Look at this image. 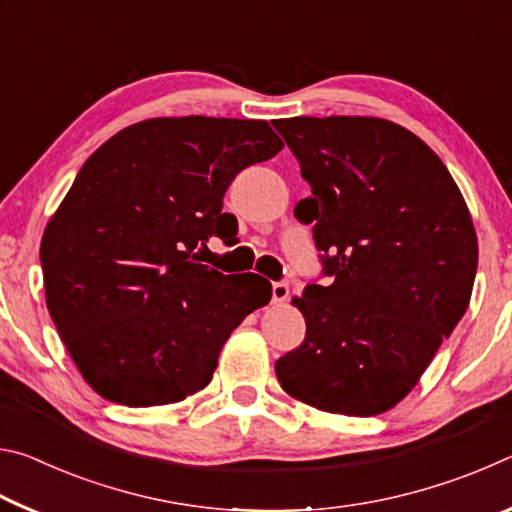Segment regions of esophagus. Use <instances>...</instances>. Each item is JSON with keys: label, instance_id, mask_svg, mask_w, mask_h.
<instances>
[{"label": "esophagus", "instance_id": "esophagus-1", "mask_svg": "<svg viewBox=\"0 0 512 512\" xmlns=\"http://www.w3.org/2000/svg\"><path fill=\"white\" fill-rule=\"evenodd\" d=\"M289 298V282H273V302H284Z\"/></svg>", "mask_w": 512, "mask_h": 512}]
</instances>
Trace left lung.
Listing matches in <instances>:
<instances>
[{
  "instance_id": "left-lung-1",
  "label": "left lung",
  "mask_w": 512,
  "mask_h": 512,
  "mask_svg": "<svg viewBox=\"0 0 512 512\" xmlns=\"http://www.w3.org/2000/svg\"><path fill=\"white\" fill-rule=\"evenodd\" d=\"M300 162L323 275L298 309L305 341L275 361L280 386L320 411L377 415L402 400L470 305L472 216L443 160L377 117L273 121Z\"/></svg>"
}]
</instances>
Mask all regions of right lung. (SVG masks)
<instances>
[{
  "label": "right lung",
  "mask_w": 512,
  "mask_h": 512,
  "mask_svg": "<svg viewBox=\"0 0 512 512\" xmlns=\"http://www.w3.org/2000/svg\"><path fill=\"white\" fill-rule=\"evenodd\" d=\"M266 121L158 117L112 135L45 230L47 307L83 379L110 402L160 406L201 391L223 343L271 282L201 264L230 230L223 196L282 149Z\"/></svg>",
  "instance_id": "obj_1"
}]
</instances>
